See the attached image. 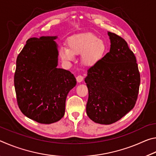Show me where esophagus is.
I'll return each instance as SVG.
<instances>
[{"instance_id":"34e87169","label":"esophagus","mask_w":156,"mask_h":156,"mask_svg":"<svg viewBox=\"0 0 156 156\" xmlns=\"http://www.w3.org/2000/svg\"><path fill=\"white\" fill-rule=\"evenodd\" d=\"M76 80H77L78 83H81L82 81L83 80V76H78L77 77H76Z\"/></svg>"}]
</instances>
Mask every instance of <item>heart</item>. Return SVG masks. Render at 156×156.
I'll return each mask as SVG.
<instances>
[{
	"label": "heart",
	"instance_id": "b5f03b06",
	"mask_svg": "<svg viewBox=\"0 0 156 156\" xmlns=\"http://www.w3.org/2000/svg\"><path fill=\"white\" fill-rule=\"evenodd\" d=\"M69 49L61 48L60 56L65 61H72L76 55H80L81 63L93 67L103 59L107 51L105 42L92 33H83L68 40Z\"/></svg>",
	"mask_w": 156,
	"mask_h": 156
}]
</instances>
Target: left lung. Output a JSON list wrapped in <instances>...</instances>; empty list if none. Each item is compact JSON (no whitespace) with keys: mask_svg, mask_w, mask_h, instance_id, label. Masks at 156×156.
Returning a JSON list of instances; mask_svg holds the SVG:
<instances>
[{"mask_svg":"<svg viewBox=\"0 0 156 156\" xmlns=\"http://www.w3.org/2000/svg\"><path fill=\"white\" fill-rule=\"evenodd\" d=\"M109 52L90 67L84 81L89 90L87 114L94 122L110 125L135 106L140 76L136 56L120 36L108 31Z\"/></svg>","mask_w":156,"mask_h":156,"instance_id":"8db88e82","label":"left lung"}]
</instances>
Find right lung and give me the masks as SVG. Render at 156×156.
Returning <instances> with one entry per match:
<instances>
[{"instance_id":"obj_1","label":"right lung","mask_w":156,"mask_h":156,"mask_svg":"<svg viewBox=\"0 0 156 156\" xmlns=\"http://www.w3.org/2000/svg\"><path fill=\"white\" fill-rule=\"evenodd\" d=\"M57 38L28 39L16 59L18 105L25 116L41 124L56 122L64 116L67 94L76 84L69 71L57 68Z\"/></svg>"}]
</instances>
